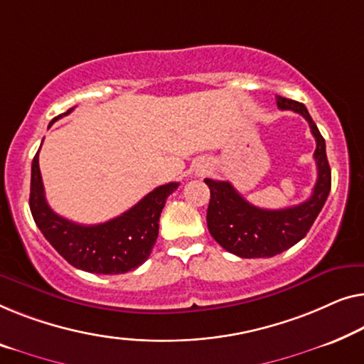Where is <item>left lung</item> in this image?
I'll return each mask as SVG.
<instances>
[{
  "label": "left lung",
  "mask_w": 364,
  "mask_h": 364,
  "mask_svg": "<svg viewBox=\"0 0 364 364\" xmlns=\"http://www.w3.org/2000/svg\"><path fill=\"white\" fill-rule=\"evenodd\" d=\"M277 107L291 109L309 121L317 149V182L305 202L281 210H266L251 205L236 192L230 182L205 178L210 188L207 225L215 241L231 255L240 257H272L299 243L323 208L331 188V171L326 159L325 139L320 134L305 105L276 97Z\"/></svg>",
  "instance_id": "1"
}]
</instances>
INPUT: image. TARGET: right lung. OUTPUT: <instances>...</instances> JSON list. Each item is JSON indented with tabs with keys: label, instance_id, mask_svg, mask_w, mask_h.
Masks as SVG:
<instances>
[{
	"label": "right lung",
	"instance_id": "right-lung-1",
	"mask_svg": "<svg viewBox=\"0 0 364 364\" xmlns=\"http://www.w3.org/2000/svg\"><path fill=\"white\" fill-rule=\"evenodd\" d=\"M72 109L55 117L52 123ZM177 187V182L157 187L128 212L105 223L78 225L57 215L47 203L38 151L31 167L29 207L42 235L68 264L93 274H123L136 269L149 257L159 235L161 212Z\"/></svg>",
	"mask_w": 364,
	"mask_h": 364
}]
</instances>
